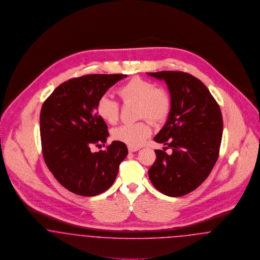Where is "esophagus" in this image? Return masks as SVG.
Returning <instances> with one entry per match:
<instances>
[{"instance_id":"esophagus-1","label":"esophagus","mask_w":260,"mask_h":260,"mask_svg":"<svg viewBox=\"0 0 260 260\" xmlns=\"http://www.w3.org/2000/svg\"><path fill=\"white\" fill-rule=\"evenodd\" d=\"M128 150L130 151V152H135L137 150H139V148H135V147H128Z\"/></svg>"}]
</instances>
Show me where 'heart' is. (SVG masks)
I'll use <instances>...</instances> for the list:
<instances>
[{
    "instance_id": "1",
    "label": "heart",
    "mask_w": 260,
    "mask_h": 260,
    "mask_svg": "<svg viewBox=\"0 0 260 260\" xmlns=\"http://www.w3.org/2000/svg\"><path fill=\"white\" fill-rule=\"evenodd\" d=\"M118 94L124 102L138 103L140 118L147 117L152 122L162 121L170 110L168 94L157 89L155 83L140 77H134L118 88ZM98 115L107 123L115 124L119 117V104L110 96H103L96 104ZM151 133L150 124L146 121L124 124L112 132L114 140L130 147H140Z\"/></svg>"
}]
</instances>
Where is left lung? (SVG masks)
<instances>
[{"label":"left lung","mask_w":260,"mask_h":260,"mask_svg":"<svg viewBox=\"0 0 260 260\" xmlns=\"http://www.w3.org/2000/svg\"><path fill=\"white\" fill-rule=\"evenodd\" d=\"M147 74L167 85L170 111L153 140L172 150L170 154L154 150L156 159L149 177L160 192L181 197L205 181L218 158L222 113L205 84L192 75L180 71Z\"/></svg>","instance_id":"obj_1"}]
</instances>
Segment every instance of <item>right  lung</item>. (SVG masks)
I'll return each instance as SVG.
<instances>
[{"instance_id": "obj_1", "label": "right lung", "mask_w": 260, "mask_h": 260, "mask_svg": "<svg viewBox=\"0 0 260 260\" xmlns=\"http://www.w3.org/2000/svg\"><path fill=\"white\" fill-rule=\"evenodd\" d=\"M123 74H92L70 79L55 88L40 113L45 162L69 191L94 197L107 191L128 154L126 145L113 141L93 152L109 137L108 126L96 113V104ZM105 147V145H104Z\"/></svg>"}]
</instances>
